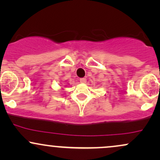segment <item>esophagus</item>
<instances>
[{
	"mask_svg": "<svg viewBox=\"0 0 160 160\" xmlns=\"http://www.w3.org/2000/svg\"><path fill=\"white\" fill-rule=\"evenodd\" d=\"M80 82H82V83H84V82H86V78H80Z\"/></svg>",
	"mask_w": 160,
	"mask_h": 160,
	"instance_id": "esophagus-1",
	"label": "esophagus"
}]
</instances>
